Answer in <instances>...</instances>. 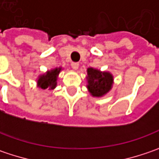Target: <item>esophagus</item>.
I'll return each mask as SVG.
<instances>
[{"label":"esophagus","instance_id":"obj_1","mask_svg":"<svg viewBox=\"0 0 159 159\" xmlns=\"http://www.w3.org/2000/svg\"><path fill=\"white\" fill-rule=\"evenodd\" d=\"M71 66H72L73 69H77L79 67V63H77V62H72L71 63Z\"/></svg>","mask_w":159,"mask_h":159}]
</instances>
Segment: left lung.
Segmentation results:
<instances>
[{
  "label": "left lung",
  "mask_w": 159,
  "mask_h": 159,
  "mask_svg": "<svg viewBox=\"0 0 159 159\" xmlns=\"http://www.w3.org/2000/svg\"><path fill=\"white\" fill-rule=\"evenodd\" d=\"M87 88L94 97H101L109 92L113 84V76L110 73L100 72L98 69H87Z\"/></svg>",
  "instance_id": "8db88e82"
}]
</instances>
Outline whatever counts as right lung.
Masks as SVG:
<instances>
[{"mask_svg":"<svg viewBox=\"0 0 159 159\" xmlns=\"http://www.w3.org/2000/svg\"><path fill=\"white\" fill-rule=\"evenodd\" d=\"M61 70V67L52 69L51 71H48L45 75H43L40 76V78L37 81V84L42 89H49L52 90L57 86V78L58 75Z\"/></svg>","mask_w":159,"mask_h":159,"instance_id":"add662e5","label":"right lung"}]
</instances>
